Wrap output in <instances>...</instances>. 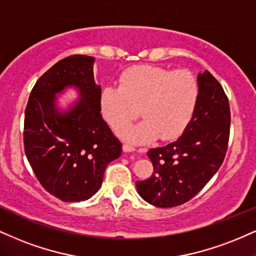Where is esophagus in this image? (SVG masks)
<instances>
[{
    "label": "esophagus",
    "mask_w": 256,
    "mask_h": 256,
    "mask_svg": "<svg viewBox=\"0 0 256 256\" xmlns=\"http://www.w3.org/2000/svg\"><path fill=\"white\" fill-rule=\"evenodd\" d=\"M134 150H136L134 146H130V144H124V146H122V152H134Z\"/></svg>",
    "instance_id": "obj_1"
}]
</instances>
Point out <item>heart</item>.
<instances>
[{"label":"heart","instance_id":"b5f03b06","mask_svg":"<svg viewBox=\"0 0 256 256\" xmlns=\"http://www.w3.org/2000/svg\"><path fill=\"white\" fill-rule=\"evenodd\" d=\"M198 82L186 70L137 66L126 69L118 86H107L100 96L104 118L113 130H120L138 115L144 120L118 132L122 140L143 144L160 137L174 140L188 125L196 100Z\"/></svg>","mask_w":256,"mask_h":256}]
</instances>
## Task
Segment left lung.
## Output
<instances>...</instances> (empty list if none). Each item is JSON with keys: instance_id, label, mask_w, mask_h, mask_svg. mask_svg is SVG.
<instances>
[{"instance_id": "1", "label": "left lung", "mask_w": 256, "mask_h": 256, "mask_svg": "<svg viewBox=\"0 0 256 256\" xmlns=\"http://www.w3.org/2000/svg\"><path fill=\"white\" fill-rule=\"evenodd\" d=\"M192 119L173 143L148 152L154 172L136 181L137 192L158 208H174L198 194L223 163L230 134V107L223 88L208 70L198 74Z\"/></svg>"}]
</instances>
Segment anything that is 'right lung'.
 <instances>
[{
  "mask_svg": "<svg viewBox=\"0 0 256 256\" xmlns=\"http://www.w3.org/2000/svg\"><path fill=\"white\" fill-rule=\"evenodd\" d=\"M94 57L75 54L40 78L24 110V144L42 186L66 202H83L100 190L104 169L122 154V143L102 119L101 87L95 82ZM76 89L66 108L58 94Z\"/></svg>",
  "mask_w": 256,
  "mask_h": 256,
  "instance_id": "right-lung-1",
  "label": "right lung"
}]
</instances>
